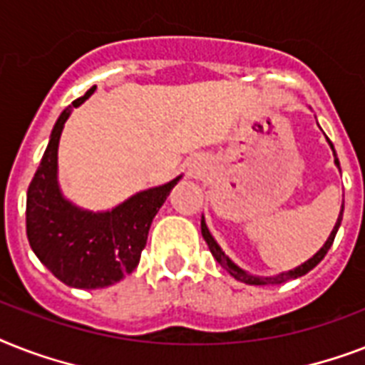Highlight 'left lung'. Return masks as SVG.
I'll list each match as a JSON object with an SVG mask.
<instances>
[{
    "instance_id": "obj_1",
    "label": "left lung",
    "mask_w": 365,
    "mask_h": 365,
    "mask_svg": "<svg viewBox=\"0 0 365 365\" xmlns=\"http://www.w3.org/2000/svg\"><path fill=\"white\" fill-rule=\"evenodd\" d=\"M329 145H331V149H334V143L329 142ZM334 155H335V149H334ZM335 165L339 166V159H337V155H335ZM341 220H343V208H341L339 217H337V223H335L334 231H331V235H329L328 240H326V244H324L322 248L318 250L317 254L312 255L309 261H305L303 265L295 267L294 271L280 272V274H277V277H254V274H250V272L242 271L239 265H235L233 261L229 259L227 255H225V252L220 248V244L214 240V237H212L210 231H208V227H206L205 217L200 220V231H202V237H205V240H206V244H208V248H210L212 255L216 257L217 263H220V265H222L223 269H225V271L231 274V277H235L237 280H240V282H244V284H252V286H265V284H282V282H286V280H292V278L303 277V274H307V272L311 271V269H314V267H317L318 263L324 259V255L328 254V250L331 248V244H334V240H335V235H337V229H339V225H341Z\"/></svg>"
}]
</instances>
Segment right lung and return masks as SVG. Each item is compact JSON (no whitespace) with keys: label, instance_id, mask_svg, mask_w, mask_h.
Listing matches in <instances>:
<instances>
[{"label":"right lung","instance_id":"add662e5","mask_svg":"<svg viewBox=\"0 0 365 365\" xmlns=\"http://www.w3.org/2000/svg\"><path fill=\"white\" fill-rule=\"evenodd\" d=\"M94 88L60 113L26 199V233L34 254L60 282L83 289L111 286L136 269L155 214L182 178L96 214L62 197L56 180L60 134L71 108L81 106Z\"/></svg>","mask_w":365,"mask_h":365}]
</instances>
